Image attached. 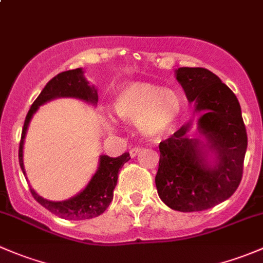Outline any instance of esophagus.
Listing matches in <instances>:
<instances>
[{
  "instance_id": "obj_1",
  "label": "esophagus",
  "mask_w": 263,
  "mask_h": 263,
  "mask_svg": "<svg viewBox=\"0 0 263 263\" xmlns=\"http://www.w3.org/2000/svg\"><path fill=\"white\" fill-rule=\"evenodd\" d=\"M141 150L142 147H132L131 150H129V155H131V158H135V156H136Z\"/></svg>"
}]
</instances>
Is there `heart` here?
<instances>
[{
	"label": "heart",
	"mask_w": 263,
	"mask_h": 263,
	"mask_svg": "<svg viewBox=\"0 0 263 263\" xmlns=\"http://www.w3.org/2000/svg\"><path fill=\"white\" fill-rule=\"evenodd\" d=\"M183 100L173 89H163L151 82H131L117 91L113 99L115 112L122 119L136 122L140 132L147 139H159L171 131L182 113ZM109 129L115 127L105 119Z\"/></svg>",
	"instance_id": "1"
}]
</instances>
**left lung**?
Segmentation results:
<instances>
[{"label":"left lung","mask_w":263,"mask_h":263,"mask_svg":"<svg viewBox=\"0 0 263 263\" xmlns=\"http://www.w3.org/2000/svg\"><path fill=\"white\" fill-rule=\"evenodd\" d=\"M176 78L200 113L197 129L205 142L190 139L192 122L160 142L156 190L173 210H208L228 200L242 181L248 142L242 110L234 92L206 68L181 67Z\"/></svg>","instance_id":"8db88e82"}]
</instances>
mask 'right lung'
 Here are the masks:
<instances>
[{"instance_id":"obj_1","label":"right lung","mask_w":263,"mask_h":263,"mask_svg":"<svg viewBox=\"0 0 263 263\" xmlns=\"http://www.w3.org/2000/svg\"><path fill=\"white\" fill-rule=\"evenodd\" d=\"M55 98H75V99L84 100L89 104L95 105L98 103V91L94 86L89 85V81L84 78V70L65 71L58 73L57 76L48 81L44 86L39 97L34 100L26 115L24 122L23 132H21L20 146H18V163L21 171L26 177L23 161V147L25 140L28 126L34 113L38 110L41 105ZM129 154L124 153L118 158H110L108 155H100L99 166L94 176L91 177L86 187L78 193L76 196L66 201H49L41 197L33 188L30 187V192L33 197L41 203L43 208L49 210L50 213L57 215L66 220H86L99 216L104 213L109 203L113 200V191L117 185L119 169L124 165V163L129 160Z\"/></svg>"}]
</instances>
